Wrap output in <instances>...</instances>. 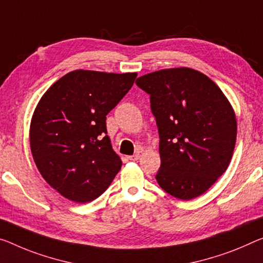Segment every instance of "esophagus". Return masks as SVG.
<instances>
[{"instance_id": "1", "label": "esophagus", "mask_w": 263, "mask_h": 263, "mask_svg": "<svg viewBox=\"0 0 263 263\" xmlns=\"http://www.w3.org/2000/svg\"><path fill=\"white\" fill-rule=\"evenodd\" d=\"M140 159V154H134V155H132V156H128V160H130V161H136V160H139Z\"/></svg>"}]
</instances>
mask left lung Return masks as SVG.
<instances>
[{
  "label": "left lung",
  "mask_w": 263,
  "mask_h": 263,
  "mask_svg": "<svg viewBox=\"0 0 263 263\" xmlns=\"http://www.w3.org/2000/svg\"><path fill=\"white\" fill-rule=\"evenodd\" d=\"M136 84L151 95L159 128L157 183L176 199L200 196L232 160L237 133L232 104L208 76L192 68L151 72Z\"/></svg>",
  "instance_id": "8db88e82"
}]
</instances>
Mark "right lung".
<instances>
[{"instance_id":"add662e5","label":"right lung","mask_w":263,"mask_h":263,"mask_svg":"<svg viewBox=\"0 0 263 263\" xmlns=\"http://www.w3.org/2000/svg\"><path fill=\"white\" fill-rule=\"evenodd\" d=\"M136 72L74 70L44 92L31 118L36 167L66 199L86 203L106 192L122 161L112 151L106 116L134 84Z\"/></svg>"}]
</instances>
